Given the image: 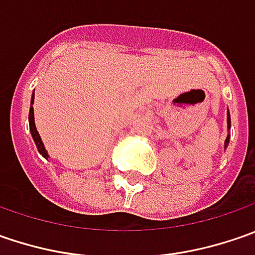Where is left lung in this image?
Returning <instances> with one entry per match:
<instances>
[{
	"mask_svg": "<svg viewBox=\"0 0 255 255\" xmlns=\"http://www.w3.org/2000/svg\"><path fill=\"white\" fill-rule=\"evenodd\" d=\"M230 128H231L230 112H229V109H227V130H229V134H227V137H226V140H224V150L227 149V146H229V143H230Z\"/></svg>",
	"mask_w": 255,
	"mask_h": 255,
	"instance_id": "left-lung-1",
	"label": "left lung"
}]
</instances>
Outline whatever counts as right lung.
<instances>
[{
    "label": "right lung",
    "mask_w": 255,
    "mask_h": 255,
    "mask_svg": "<svg viewBox=\"0 0 255 255\" xmlns=\"http://www.w3.org/2000/svg\"><path fill=\"white\" fill-rule=\"evenodd\" d=\"M34 98H35V93H32V96H31V106H29V116H28V122H29V132L32 134V139H34L35 146H36V149H38V152L41 153L42 156H44L45 159H49V154L46 152V149H45L44 142H42V139H41V136H39V133L36 130V126H35V118H34Z\"/></svg>",
    "instance_id": "add662e5"
}]
</instances>
